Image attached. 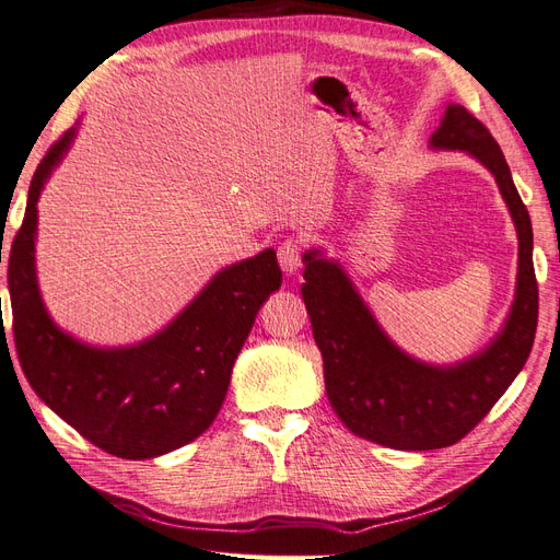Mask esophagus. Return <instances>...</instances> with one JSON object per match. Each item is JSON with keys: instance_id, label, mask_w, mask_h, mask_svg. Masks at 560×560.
Wrapping results in <instances>:
<instances>
[{"instance_id": "obj_1", "label": "esophagus", "mask_w": 560, "mask_h": 560, "mask_svg": "<svg viewBox=\"0 0 560 560\" xmlns=\"http://www.w3.org/2000/svg\"><path fill=\"white\" fill-rule=\"evenodd\" d=\"M303 253H305L303 238L291 236V238H285L281 243L277 255H279V265H281V269L285 271V275H295V271L300 269V265H303Z\"/></svg>"}]
</instances>
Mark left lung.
<instances>
[{
  "instance_id": "1",
  "label": "left lung",
  "mask_w": 560,
  "mask_h": 560,
  "mask_svg": "<svg viewBox=\"0 0 560 560\" xmlns=\"http://www.w3.org/2000/svg\"><path fill=\"white\" fill-rule=\"evenodd\" d=\"M433 147L476 155L497 177L518 229V285L492 346L450 369L413 362L383 336L340 267L322 260L317 250L305 253L300 289L338 419L354 435L409 452L450 447L490 413L527 362L539 314L533 224L497 139L472 113L454 104L433 135Z\"/></svg>"
}]
</instances>
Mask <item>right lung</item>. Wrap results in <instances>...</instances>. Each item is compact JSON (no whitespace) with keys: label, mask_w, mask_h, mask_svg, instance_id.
I'll return each instance as SVG.
<instances>
[{"label":"right lung","mask_w":560,"mask_h":560,"mask_svg":"<svg viewBox=\"0 0 560 560\" xmlns=\"http://www.w3.org/2000/svg\"><path fill=\"white\" fill-rule=\"evenodd\" d=\"M70 139L73 132H63L39 161L9 250L13 342L42 402L84 440L120 458H153L189 444L218 417L257 310L281 289V267L267 248L222 269L163 334L139 348L94 350L68 338L42 305L33 253L37 198Z\"/></svg>","instance_id":"add662e5"}]
</instances>
